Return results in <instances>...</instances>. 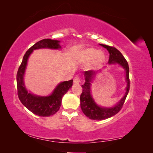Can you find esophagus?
Here are the masks:
<instances>
[{"instance_id": "34e87169", "label": "esophagus", "mask_w": 153, "mask_h": 153, "mask_svg": "<svg viewBox=\"0 0 153 153\" xmlns=\"http://www.w3.org/2000/svg\"><path fill=\"white\" fill-rule=\"evenodd\" d=\"M80 82V77L79 76H76L74 78V83L76 84H78Z\"/></svg>"}]
</instances>
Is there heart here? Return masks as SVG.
<instances>
[{
    "mask_svg": "<svg viewBox=\"0 0 153 153\" xmlns=\"http://www.w3.org/2000/svg\"><path fill=\"white\" fill-rule=\"evenodd\" d=\"M82 59L85 62L91 61L94 65H99L104 61L105 55L102 51L94 48H87L82 53Z\"/></svg>",
    "mask_w": 153,
    "mask_h": 153,
    "instance_id": "heart-1",
    "label": "heart"
}]
</instances>
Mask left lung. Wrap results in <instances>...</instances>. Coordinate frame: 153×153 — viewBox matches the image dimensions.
I'll use <instances>...</instances> for the list:
<instances>
[{
  "mask_svg": "<svg viewBox=\"0 0 153 153\" xmlns=\"http://www.w3.org/2000/svg\"><path fill=\"white\" fill-rule=\"evenodd\" d=\"M103 47L105 48L109 53V59L108 63L111 64H119L126 70V79L127 82L126 92L125 95L120 100L117 105L113 107H99L94 102V99L90 93V86L93 79L95 77L97 71L90 70L84 72L85 83L82 85L83 88L82 92L80 95V106L82 112L86 117L90 120H103L111 117L112 116L116 115L120 112L125 102L126 98L128 96L129 90V65L126 59L124 58L122 54L119 51L117 48L113 46L101 45Z\"/></svg>",
  "mask_w": 153,
  "mask_h": 153,
  "instance_id": "8db88e82",
  "label": "left lung"
}]
</instances>
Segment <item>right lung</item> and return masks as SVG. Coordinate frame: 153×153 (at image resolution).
<instances>
[{
	"label": "right lung",
	"mask_w": 153,
	"mask_h": 153,
	"mask_svg": "<svg viewBox=\"0 0 153 153\" xmlns=\"http://www.w3.org/2000/svg\"><path fill=\"white\" fill-rule=\"evenodd\" d=\"M59 42L60 41L59 40L43 39L34 44L26 51L17 71V86L18 97L22 104L28 110L40 117H49L57 112L61 105V100L63 95L66 94L73 85V79L61 82L56 86L53 93L47 97L34 95L28 92L24 84V76L27 62L33 50L39 48H61V46L59 45Z\"/></svg>",
	"instance_id": "right-lung-1"
}]
</instances>
